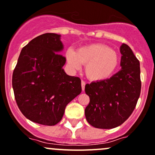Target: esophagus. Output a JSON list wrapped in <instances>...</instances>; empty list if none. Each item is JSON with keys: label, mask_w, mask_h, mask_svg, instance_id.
<instances>
[{"label": "esophagus", "mask_w": 155, "mask_h": 155, "mask_svg": "<svg viewBox=\"0 0 155 155\" xmlns=\"http://www.w3.org/2000/svg\"><path fill=\"white\" fill-rule=\"evenodd\" d=\"M81 85H82V91H84V90H85V82H84V81H82V82H81Z\"/></svg>", "instance_id": "esophagus-1"}]
</instances>
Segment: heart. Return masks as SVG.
<instances>
[{"label":"heart","instance_id":"obj_1","mask_svg":"<svg viewBox=\"0 0 155 155\" xmlns=\"http://www.w3.org/2000/svg\"><path fill=\"white\" fill-rule=\"evenodd\" d=\"M69 65L79 70L85 64V73L91 81H103L110 77L119 65V56L115 51L101 44L82 46L76 52L69 49L66 52Z\"/></svg>","mask_w":155,"mask_h":155}]
</instances>
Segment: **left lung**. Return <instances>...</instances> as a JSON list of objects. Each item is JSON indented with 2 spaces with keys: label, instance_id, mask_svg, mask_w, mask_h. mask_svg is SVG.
Listing matches in <instances>:
<instances>
[{
  "label": "left lung",
  "instance_id": "left-lung-1",
  "mask_svg": "<svg viewBox=\"0 0 155 155\" xmlns=\"http://www.w3.org/2000/svg\"><path fill=\"white\" fill-rule=\"evenodd\" d=\"M121 70L103 81L86 84L90 97L85 115L90 125L113 129L124 124L131 115L141 92L140 64L127 45L120 46Z\"/></svg>",
  "mask_w": 155,
  "mask_h": 155
}]
</instances>
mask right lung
<instances>
[{"instance_id": "1", "label": "right lung", "mask_w": 155, "mask_h": 155, "mask_svg": "<svg viewBox=\"0 0 155 155\" xmlns=\"http://www.w3.org/2000/svg\"><path fill=\"white\" fill-rule=\"evenodd\" d=\"M61 35L45 33L22 49L12 85L18 107L27 119L45 126L60 122L67 105L82 91L79 77L68 76Z\"/></svg>"}]
</instances>
